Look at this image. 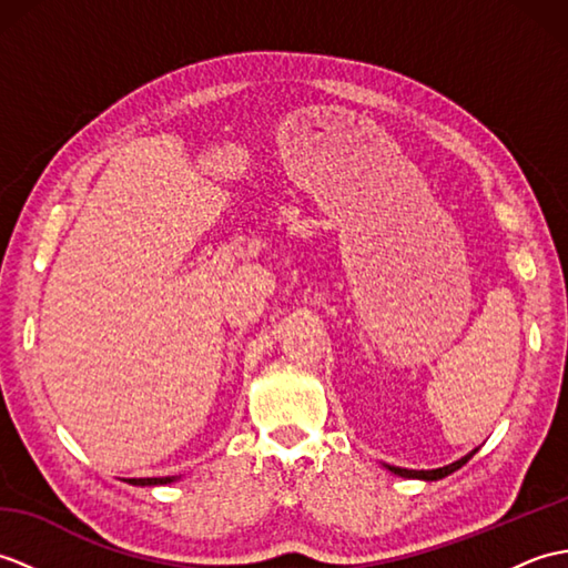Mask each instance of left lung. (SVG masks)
Segmentation results:
<instances>
[{
	"label": "left lung",
	"mask_w": 568,
	"mask_h": 568,
	"mask_svg": "<svg viewBox=\"0 0 568 568\" xmlns=\"http://www.w3.org/2000/svg\"><path fill=\"white\" fill-rule=\"evenodd\" d=\"M478 449H474L470 454H466L464 458H458V462H454V464H449V466H442V468H432V470H413V468H400V466H388L385 464V468L388 470H393L395 476H403V478H419V480H439V478H444V476H449V474H454V470H458L462 468L470 456H474Z\"/></svg>",
	"instance_id": "8db88e82"
}]
</instances>
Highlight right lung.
I'll return each mask as SVG.
<instances>
[{"label": "right lung", "mask_w": 568, "mask_h": 568, "mask_svg": "<svg viewBox=\"0 0 568 568\" xmlns=\"http://www.w3.org/2000/svg\"><path fill=\"white\" fill-rule=\"evenodd\" d=\"M178 480V476H163V478H129L126 484L131 486H165V484H173Z\"/></svg>", "instance_id": "add662e5"}]
</instances>
